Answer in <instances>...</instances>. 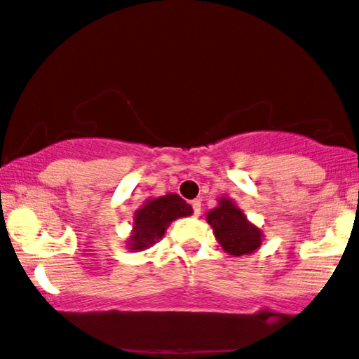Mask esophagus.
Wrapping results in <instances>:
<instances>
[{"label":"esophagus","mask_w":359,"mask_h":359,"mask_svg":"<svg viewBox=\"0 0 359 359\" xmlns=\"http://www.w3.org/2000/svg\"><path fill=\"white\" fill-rule=\"evenodd\" d=\"M192 209H194V216H199L201 214V201H192Z\"/></svg>","instance_id":"34e87169"}]
</instances>
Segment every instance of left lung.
I'll use <instances>...</instances> for the list:
<instances>
[{
	"mask_svg": "<svg viewBox=\"0 0 359 359\" xmlns=\"http://www.w3.org/2000/svg\"><path fill=\"white\" fill-rule=\"evenodd\" d=\"M205 221L212 228L214 238L228 255L243 257L255 253L262 246L263 231L229 197H221L216 208L208 212Z\"/></svg>",
	"mask_w": 359,
	"mask_h": 359,
	"instance_id": "obj_1",
	"label": "left lung"
}]
</instances>
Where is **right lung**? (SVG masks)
Returning a JSON list of instances; mask_svg holds the SVG:
<instances>
[{"label":"right lung","instance_id":"add662e5","mask_svg":"<svg viewBox=\"0 0 359 359\" xmlns=\"http://www.w3.org/2000/svg\"><path fill=\"white\" fill-rule=\"evenodd\" d=\"M192 214L191 204H187L179 194H165L160 197H150L135 211L133 226L126 240L130 251H143L162 240L172 221L187 217Z\"/></svg>","mask_w":359,"mask_h":359}]
</instances>
